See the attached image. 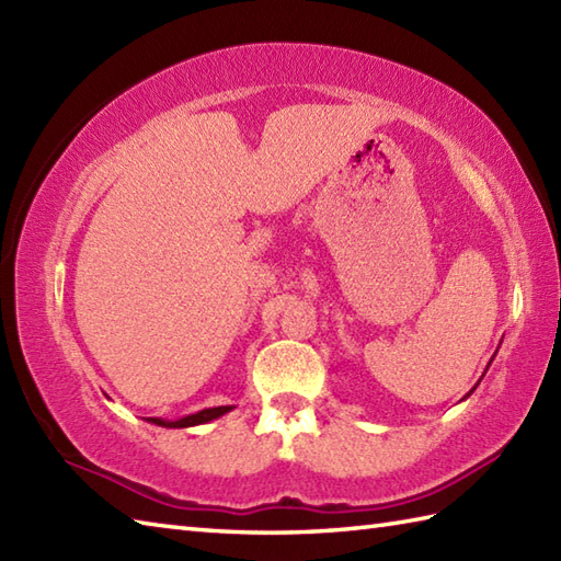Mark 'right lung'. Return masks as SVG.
Instances as JSON below:
<instances>
[{
	"label": "right lung",
	"instance_id": "add662e5",
	"mask_svg": "<svg viewBox=\"0 0 561 561\" xmlns=\"http://www.w3.org/2000/svg\"><path fill=\"white\" fill-rule=\"evenodd\" d=\"M229 410H231V408H209V410H202V412H197V414L183 416V420H175V422H163V420H159V416H147V420H149L151 424H159V426H175V428H181V426H195V424L211 422V420H217V416L226 414Z\"/></svg>",
	"mask_w": 561,
	"mask_h": 561
}]
</instances>
